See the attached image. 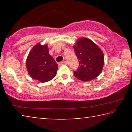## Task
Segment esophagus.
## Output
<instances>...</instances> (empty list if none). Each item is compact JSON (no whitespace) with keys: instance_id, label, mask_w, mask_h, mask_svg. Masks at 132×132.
<instances>
[{"instance_id":"34e87169","label":"esophagus","mask_w":132,"mask_h":132,"mask_svg":"<svg viewBox=\"0 0 132 132\" xmlns=\"http://www.w3.org/2000/svg\"><path fill=\"white\" fill-rule=\"evenodd\" d=\"M67 62L66 61H62L60 62V64H66Z\"/></svg>"}]
</instances>
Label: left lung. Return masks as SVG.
Instances as JSON below:
<instances>
[{"label":"left lung","instance_id":"1","mask_svg":"<svg viewBox=\"0 0 132 132\" xmlns=\"http://www.w3.org/2000/svg\"><path fill=\"white\" fill-rule=\"evenodd\" d=\"M79 61V66L74 71L75 76L82 81L95 79L103 68L104 56L97 45L87 38H80L73 46Z\"/></svg>","mask_w":132,"mask_h":132}]
</instances>
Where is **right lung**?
Masks as SVG:
<instances>
[{"instance_id":"obj_1","label":"right lung","mask_w":132,"mask_h":132,"mask_svg":"<svg viewBox=\"0 0 132 132\" xmlns=\"http://www.w3.org/2000/svg\"><path fill=\"white\" fill-rule=\"evenodd\" d=\"M26 64L31 77L41 82L53 79L58 69V64L49 53L48 45L41 43L35 45L30 51Z\"/></svg>"}]
</instances>
